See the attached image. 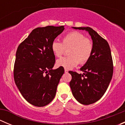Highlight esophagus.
Here are the masks:
<instances>
[{
  "mask_svg": "<svg viewBox=\"0 0 125 125\" xmlns=\"http://www.w3.org/2000/svg\"><path fill=\"white\" fill-rule=\"evenodd\" d=\"M65 73H68V70L67 69H65Z\"/></svg>",
  "mask_w": 125,
  "mask_h": 125,
  "instance_id": "obj_1",
  "label": "esophagus"
}]
</instances>
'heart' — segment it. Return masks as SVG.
<instances>
[{
    "label": "heart",
    "mask_w": 125,
    "mask_h": 125,
    "mask_svg": "<svg viewBox=\"0 0 125 125\" xmlns=\"http://www.w3.org/2000/svg\"><path fill=\"white\" fill-rule=\"evenodd\" d=\"M69 48V56L60 58L56 62V65L67 70L75 67L78 64L86 63L93 54L94 46L91 40L85 37L79 31H72L65 35L62 42L54 40L51 43V50L54 55L60 57Z\"/></svg>",
    "instance_id": "obj_1"
}]
</instances>
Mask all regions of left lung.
Here are the masks:
<instances>
[{
	"label": "left lung",
	"mask_w": 125,
	"mask_h": 125,
	"mask_svg": "<svg viewBox=\"0 0 125 125\" xmlns=\"http://www.w3.org/2000/svg\"><path fill=\"white\" fill-rule=\"evenodd\" d=\"M86 30L93 40V54L80 68L83 74L69 71L72 79L70 82L73 96L83 104H93L104 95L112 79L113 62L108 42L90 27H73Z\"/></svg>",
	"instance_id": "left-lung-1"
}]
</instances>
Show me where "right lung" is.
Returning <instances> with one entry per match:
<instances>
[{
    "instance_id": "right-lung-1",
    "label": "right lung",
    "mask_w": 125,
    "mask_h": 125,
    "mask_svg": "<svg viewBox=\"0 0 125 125\" xmlns=\"http://www.w3.org/2000/svg\"><path fill=\"white\" fill-rule=\"evenodd\" d=\"M63 26L34 29L17 48L14 79L24 99L35 106H45L54 98L64 73L59 67L52 70L55 55L51 43L63 32Z\"/></svg>"
}]
</instances>
